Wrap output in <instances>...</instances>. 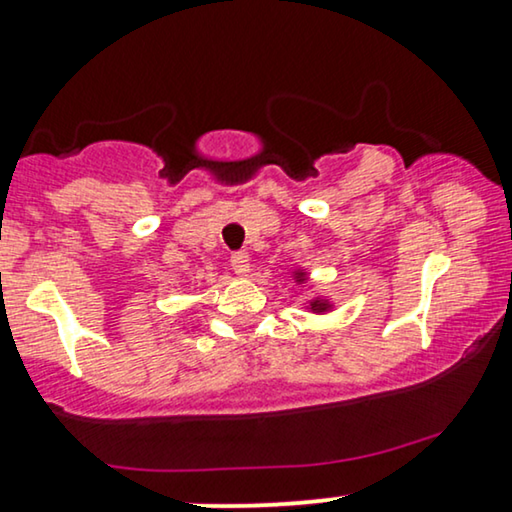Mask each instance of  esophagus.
<instances>
[{
	"label": "esophagus",
	"mask_w": 512,
	"mask_h": 512,
	"mask_svg": "<svg viewBox=\"0 0 512 512\" xmlns=\"http://www.w3.org/2000/svg\"><path fill=\"white\" fill-rule=\"evenodd\" d=\"M232 269L236 276H248L250 271V257L246 250H239V253L232 255Z\"/></svg>",
	"instance_id": "1"
}]
</instances>
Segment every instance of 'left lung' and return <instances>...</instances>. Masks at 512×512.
Returning <instances> with one entry per match:
<instances>
[{
	"label": "left lung",
	"mask_w": 512,
	"mask_h": 512,
	"mask_svg": "<svg viewBox=\"0 0 512 512\" xmlns=\"http://www.w3.org/2000/svg\"><path fill=\"white\" fill-rule=\"evenodd\" d=\"M294 278H296V282H305V271H294ZM310 308H312V312H317V315H322V312H326L331 308V301L329 299H312L310 301Z\"/></svg>",
	"instance_id": "left-lung-1"
}]
</instances>
